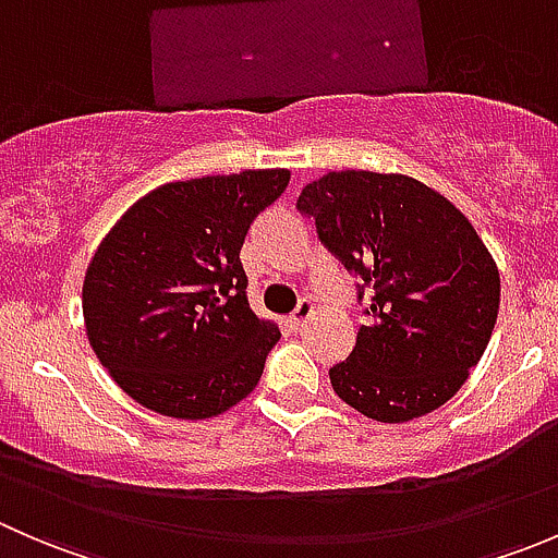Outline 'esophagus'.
Wrapping results in <instances>:
<instances>
[{
    "label": "esophagus",
    "instance_id": "1",
    "mask_svg": "<svg viewBox=\"0 0 558 558\" xmlns=\"http://www.w3.org/2000/svg\"><path fill=\"white\" fill-rule=\"evenodd\" d=\"M315 313V305L311 300H302L300 305H296V311L291 313V318H289V324L294 326V329H300V326H305L307 320H311V315Z\"/></svg>",
    "mask_w": 558,
    "mask_h": 558
}]
</instances>
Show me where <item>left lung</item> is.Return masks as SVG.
I'll return each instance as SVG.
<instances>
[{
    "instance_id": "8db88e82",
    "label": "left lung",
    "mask_w": 558,
    "mask_h": 558,
    "mask_svg": "<svg viewBox=\"0 0 558 558\" xmlns=\"http://www.w3.org/2000/svg\"><path fill=\"white\" fill-rule=\"evenodd\" d=\"M296 210L367 289V324L331 388L380 424L421 418L464 386L499 313V269L475 227L408 174L326 172Z\"/></svg>"
}]
</instances>
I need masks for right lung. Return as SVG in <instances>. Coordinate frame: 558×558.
Returning a JSON list of instances; mask_svg holds the SVG:
<instances>
[{"label": "right lung", "mask_w": 558, "mask_h": 558, "mask_svg": "<svg viewBox=\"0 0 558 558\" xmlns=\"http://www.w3.org/2000/svg\"><path fill=\"white\" fill-rule=\"evenodd\" d=\"M289 178L245 170L159 185L105 234L83 280V318L134 402L202 421L256 388L280 329L247 305L240 247Z\"/></svg>", "instance_id": "add662e5"}]
</instances>
